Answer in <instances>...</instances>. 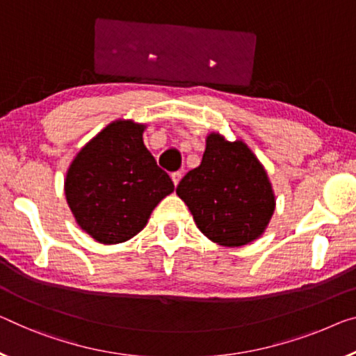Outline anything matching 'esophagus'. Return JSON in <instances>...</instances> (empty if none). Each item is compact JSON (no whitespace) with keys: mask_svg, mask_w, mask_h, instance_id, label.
I'll return each mask as SVG.
<instances>
[{"mask_svg":"<svg viewBox=\"0 0 356 356\" xmlns=\"http://www.w3.org/2000/svg\"><path fill=\"white\" fill-rule=\"evenodd\" d=\"M170 177H172V181H173V184H175V186H178L179 179H181L183 175H181V172H173V173L170 175Z\"/></svg>","mask_w":356,"mask_h":356,"instance_id":"esophagus-1","label":"esophagus"}]
</instances>
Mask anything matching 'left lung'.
<instances>
[{
	"instance_id": "8db88e82",
	"label": "left lung",
	"mask_w": 356,
	"mask_h": 356,
	"mask_svg": "<svg viewBox=\"0 0 356 356\" xmlns=\"http://www.w3.org/2000/svg\"><path fill=\"white\" fill-rule=\"evenodd\" d=\"M200 165L184 175L177 194L200 232L222 247H243L264 234L275 210L267 172L242 140L213 132Z\"/></svg>"
}]
</instances>
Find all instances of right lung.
<instances>
[{"label":"right lung","mask_w":356,"mask_h":356,"mask_svg":"<svg viewBox=\"0 0 356 356\" xmlns=\"http://www.w3.org/2000/svg\"><path fill=\"white\" fill-rule=\"evenodd\" d=\"M145 129L134 121L111 122L76 154L67 172L70 210L79 227L103 245L135 237L175 189L143 143Z\"/></svg>","instance_id":"obj_1"}]
</instances>
